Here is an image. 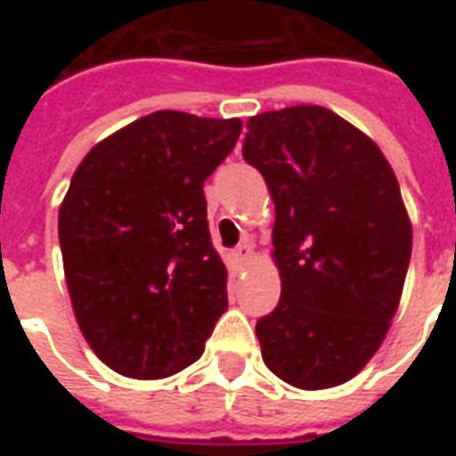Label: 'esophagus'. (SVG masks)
<instances>
[{"label": "esophagus", "mask_w": 456, "mask_h": 456, "mask_svg": "<svg viewBox=\"0 0 456 456\" xmlns=\"http://www.w3.org/2000/svg\"><path fill=\"white\" fill-rule=\"evenodd\" d=\"M248 258H251V247H248L247 241L244 244H239L234 251H232V261L237 264V266H241V264H247Z\"/></svg>", "instance_id": "esophagus-1"}]
</instances>
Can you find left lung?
<instances>
[{
    "label": "left lung",
    "mask_w": 456,
    "mask_h": 456,
    "mask_svg": "<svg viewBox=\"0 0 456 456\" xmlns=\"http://www.w3.org/2000/svg\"><path fill=\"white\" fill-rule=\"evenodd\" d=\"M244 159L276 205L281 300L256 322L278 379L320 391L362 371L401 303L412 229L381 149L339 114L297 104L248 119Z\"/></svg>",
    "instance_id": "left-lung-1"
}]
</instances>
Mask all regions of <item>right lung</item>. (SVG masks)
<instances>
[{
    "label": "right lung",
    "instance_id": "add662e5",
    "mask_svg": "<svg viewBox=\"0 0 456 456\" xmlns=\"http://www.w3.org/2000/svg\"><path fill=\"white\" fill-rule=\"evenodd\" d=\"M239 119L153 112L100 141L58 212L65 283L93 352L129 379L198 362L227 310L205 180L237 146Z\"/></svg>",
    "mask_w": 456,
    "mask_h": 456
}]
</instances>
